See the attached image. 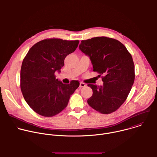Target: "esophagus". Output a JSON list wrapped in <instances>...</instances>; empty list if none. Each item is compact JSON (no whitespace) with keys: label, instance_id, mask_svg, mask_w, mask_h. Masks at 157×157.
I'll use <instances>...</instances> for the list:
<instances>
[{"label":"esophagus","instance_id":"obj_1","mask_svg":"<svg viewBox=\"0 0 157 157\" xmlns=\"http://www.w3.org/2000/svg\"><path fill=\"white\" fill-rule=\"evenodd\" d=\"M86 86V84L85 83L82 82H81L80 84H79V87H85Z\"/></svg>","mask_w":157,"mask_h":157}]
</instances>
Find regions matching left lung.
I'll use <instances>...</instances> for the list:
<instances>
[{"mask_svg":"<svg viewBox=\"0 0 157 157\" xmlns=\"http://www.w3.org/2000/svg\"><path fill=\"white\" fill-rule=\"evenodd\" d=\"M79 47L104 82L101 86L87 84L93 93L88 104L101 114L113 113L126 100L135 79L132 55L119 41L105 36L82 40Z\"/></svg>","mask_w":157,"mask_h":157,"instance_id":"1","label":"left lung"}]
</instances>
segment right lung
I'll use <instances>...</instances> for the list:
<instances>
[{
    "mask_svg": "<svg viewBox=\"0 0 157 157\" xmlns=\"http://www.w3.org/2000/svg\"><path fill=\"white\" fill-rule=\"evenodd\" d=\"M79 40H43L29 50L21 64L20 88L29 105L44 117L56 116L66 108L71 95L79 87L78 81L63 84L56 79L65 58L74 52Z\"/></svg>",
    "mask_w": 157,
    "mask_h": 157,
    "instance_id": "add662e5",
    "label": "right lung"
}]
</instances>
